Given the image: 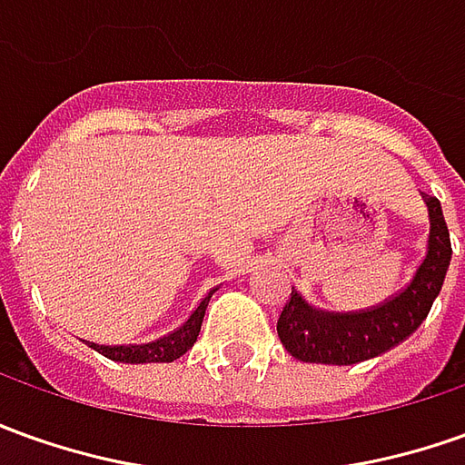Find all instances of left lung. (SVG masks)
<instances>
[{
    "label": "left lung",
    "instance_id": "left-lung-1",
    "mask_svg": "<svg viewBox=\"0 0 465 465\" xmlns=\"http://www.w3.org/2000/svg\"><path fill=\"white\" fill-rule=\"evenodd\" d=\"M422 200L430 217L428 251L408 286L374 309L351 313L319 312L293 291L278 319V336L291 357L313 364H357L398 347L425 322L450 265V235L440 202L430 194Z\"/></svg>",
    "mask_w": 465,
    "mask_h": 465
}]
</instances>
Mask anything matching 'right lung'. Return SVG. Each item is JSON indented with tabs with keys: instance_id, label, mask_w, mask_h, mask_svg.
<instances>
[{
	"instance_id": "1",
	"label": "right lung",
	"mask_w": 465,
	"mask_h": 465,
	"mask_svg": "<svg viewBox=\"0 0 465 465\" xmlns=\"http://www.w3.org/2000/svg\"><path fill=\"white\" fill-rule=\"evenodd\" d=\"M214 288L200 301V306L192 312V316L184 322V324L174 329L172 334L162 336L156 341H149V344H129V347H98V344H91L98 354H104L108 360L124 361V364H149V361H174L179 360L182 354H187L197 336H200L202 319H204V312H207V303L213 299Z\"/></svg>"
}]
</instances>
